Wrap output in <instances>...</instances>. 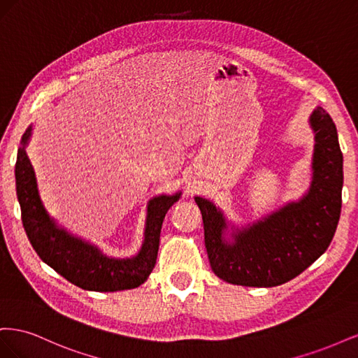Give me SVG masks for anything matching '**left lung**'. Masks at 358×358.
<instances>
[{"mask_svg":"<svg viewBox=\"0 0 358 358\" xmlns=\"http://www.w3.org/2000/svg\"><path fill=\"white\" fill-rule=\"evenodd\" d=\"M312 178L299 200L280 206L246 225L227 220L224 210L194 197L201 210L204 245L213 273L242 287H276L294 279L327 251L339 222L343 157L330 115L315 107Z\"/></svg>","mask_w":358,"mask_h":358,"instance_id":"8db88e82","label":"left lung"}]
</instances>
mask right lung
Listing matches in <instances>:
<instances>
[{"label":"right lung","instance_id":"1","mask_svg":"<svg viewBox=\"0 0 358 358\" xmlns=\"http://www.w3.org/2000/svg\"><path fill=\"white\" fill-rule=\"evenodd\" d=\"M31 134L32 124L20 140L15 176L24 229L38 257L82 289L112 292L137 288L146 282L157 263L162 221L167 210L180 199L182 191L171 196L159 194L148 201L143 242L136 255L110 257L100 246L70 233L49 215L40 197L34 167L27 154Z\"/></svg>","mask_w":358,"mask_h":358}]
</instances>
